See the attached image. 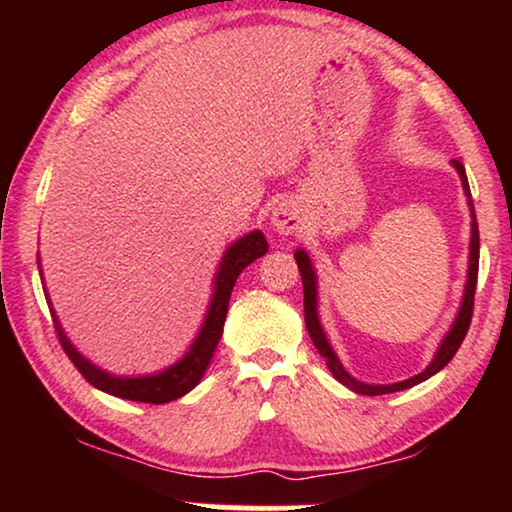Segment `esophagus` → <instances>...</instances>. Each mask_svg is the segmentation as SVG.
<instances>
[{"mask_svg": "<svg viewBox=\"0 0 512 512\" xmlns=\"http://www.w3.org/2000/svg\"><path fill=\"white\" fill-rule=\"evenodd\" d=\"M270 223L279 235H291V233H296V230H300V226H303V219H300L298 207L293 205V202H279V205L272 209Z\"/></svg>", "mask_w": 512, "mask_h": 512, "instance_id": "esophagus-1", "label": "esophagus"}]
</instances>
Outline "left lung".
I'll use <instances>...</instances> for the list:
<instances>
[{"instance_id": "obj_1", "label": "left lung", "mask_w": 512, "mask_h": 512, "mask_svg": "<svg viewBox=\"0 0 512 512\" xmlns=\"http://www.w3.org/2000/svg\"><path fill=\"white\" fill-rule=\"evenodd\" d=\"M452 165H454V170H457L459 177H461V186H464V193H466V198H468V207H471V219H473L471 221V256H468V279H466V289H464V300H461L457 319H454V324L450 328V333L445 335V340L440 342V347H438L436 356H433V361L422 370V373L415 375V377H410V380L394 382V384H366V382L354 380V377L349 375L345 368H342V363H340L338 356H335L333 347L328 345V338H326L324 328H321V324H319V314H317V275H314L312 261H310V256H307L303 249L296 251V263H298L300 277H303L307 333H310V338L314 342V347H317V352L326 359V366L333 373L335 380L342 382V384H345V387H349L352 391H356V394H363V396L394 394V391L410 389V387H415V384H419V382L429 380L431 375H436L438 370H443L447 363L454 359V354H457V349L461 347V342H464V338H466L468 326H471V319H473L475 284H478L480 235H478V221H475V209H473V200H471V188H468L466 170H464V165L459 163V160H452Z\"/></svg>"}]
</instances>
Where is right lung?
<instances>
[{
    "mask_svg": "<svg viewBox=\"0 0 512 512\" xmlns=\"http://www.w3.org/2000/svg\"><path fill=\"white\" fill-rule=\"evenodd\" d=\"M268 254V240L261 230H254V233L244 235L235 244H230L226 256H223L221 268L216 272L214 279V293L212 303H209L207 317L202 321V328L198 338L191 345V349L184 354V359H179L174 366L160 370L156 375H142V377H116L109 375L107 370H100L93 366L86 356L76 352V347L69 342V338L62 331L58 317L53 314L55 331H58L60 345L65 349V354L72 359L76 370L86 377V382L93 384L95 389L107 391L111 396L128 398V401H139V403H170L177 401L184 394H188L195 384L202 380L205 370L212 361L214 349L219 345L221 333H223V321H226L228 314V300L230 293H233V286L240 277V272L247 268L249 263H254L256 258Z\"/></svg>",
    "mask_w": 512,
    "mask_h": 512,
    "instance_id": "obj_1",
    "label": "right lung"
}]
</instances>
